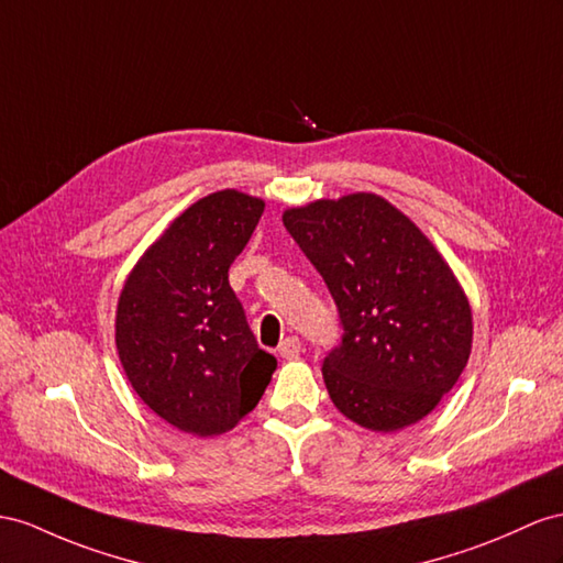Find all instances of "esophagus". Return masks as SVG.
Returning <instances> with one entry per match:
<instances>
[{"label": "esophagus", "instance_id": "34e87169", "mask_svg": "<svg viewBox=\"0 0 563 563\" xmlns=\"http://www.w3.org/2000/svg\"><path fill=\"white\" fill-rule=\"evenodd\" d=\"M278 354L283 356V358H297L299 354H301V340L299 338H285L283 342H280V347H278Z\"/></svg>", "mask_w": 563, "mask_h": 563}]
</instances>
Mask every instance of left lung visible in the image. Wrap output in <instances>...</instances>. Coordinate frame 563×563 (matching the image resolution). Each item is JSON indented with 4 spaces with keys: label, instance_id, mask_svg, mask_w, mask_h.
Returning a JSON list of instances; mask_svg holds the SVG:
<instances>
[{
    "label": "left lung",
    "instance_id": "8db88e82",
    "mask_svg": "<svg viewBox=\"0 0 563 563\" xmlns=\"http://www.w3.org/2000/svg\"><path fill=\"white\" fill-rule=\"evenodd\" d=\"M283 225L338 307L342 335L321 368L333 405L380 432L421 421L471 354V307L450 266L376 195L287 209Z\"/></svg>",
    "mask_w": 563,
    "mask_h": 563
}]
</instances>
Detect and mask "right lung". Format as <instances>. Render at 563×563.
Instances as JSON below:
<instances>
[{
  "label": "right lung",
  "instance_id": "add662e5",
  "mask_svg": "<svg viewBox=\"0 0 563 563\" xmlns=\"http://www.w3.org/2000/svg\"><path fill=\"white\" fill-rule=\"evenodd\" d=\"M262 213V199L235 190L199 199L140 258L119 299L128 380L156 416L199 438L247 416L278 366L228 283Z\"/></svg>",
  "mask_w": 563,
  "mask_h": 563
}]
</instances>
